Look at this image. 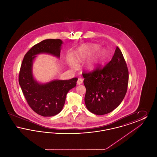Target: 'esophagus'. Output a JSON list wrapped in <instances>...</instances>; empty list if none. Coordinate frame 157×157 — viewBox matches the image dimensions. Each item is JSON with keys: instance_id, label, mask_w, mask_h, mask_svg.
Masks as SVG:
<instances>
[{"instance_id": "esophagus-1", "label": "esophagus", "mask_w": 157, "mask_h": 157, "mask_svg": "<svg viewBox=\"0 0 157 157\" xmlns=\"http://www.w3.org/2000/svg\"><path fill=\"white\" fill-rule=\"evenodd\" d=\"M82 82H83V79L82 78H78V79L77 81V84L81 85V84H82Z\"/></svg>"}]
</instances>
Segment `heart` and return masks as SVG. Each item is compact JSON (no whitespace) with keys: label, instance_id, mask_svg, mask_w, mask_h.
<instances>
[{"label":"heart","instance_id":"heart-1","mask_svg":"<svg viewBox=\"0 0 157 157\" xmlns=\"http://www.w3.org/2000/svg\"><path fill=\"white\" fill-rule=\"evenodd\" d=\"M98 46L95 44H88L82 45L78 48L75 54V59L78 61H83L90 57L97 51ZM105 51L104 49H99L95 53V56L86 63V67L90 70L95 69L98 64L104 58ZM69 65L72 67H77V63L74 58L70 57L68 59Z\"/></svg>","mask_w":157,"mask_h":157}]
</instances>
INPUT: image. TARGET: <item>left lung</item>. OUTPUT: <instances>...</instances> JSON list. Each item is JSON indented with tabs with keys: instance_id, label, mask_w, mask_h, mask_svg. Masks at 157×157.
<instances>
[{
	"instance_id": "1",
	"label": "left lung",
	"mask_w": 157,
	"mask_h": 157,
	"mask_svg": "<svg viewBox=\"0 0 157 157\" xmlns=\"http://www.w3.org/2000/svg\"><path fill=\"white\" fill-rule=\"evenodd\" d=\"M86 88L85 103L90 112L102 115L117 108L127 93L129 74L127 63L117 46L112 59L104 67L83 72Z\"/></svg>"
}]
</instances>
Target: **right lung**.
I'll list each match as a JSON object with an SVG mask.
<instances>
[{
  "instance_id": "1",
  "label": "right lung",
  "mask_w": 157,
  "mask_h": 157,
  "mask_svg": "<svg viewBox=\"0 0 157 157\" xmlns=\"http://www.w3.org/2000/svg\"><path fill=\"white\" fill-rule=\"evenodd\" d=\"M62 44L60 39L42 40L25 54L21 67L19 83L23 94L32 109L43 117H52L62 111L67 92L76 86L78 80L74 78L41 84L33 78L32 65L35 55L45 53L59 58Z\"/></svg>"
}]
</instances>
